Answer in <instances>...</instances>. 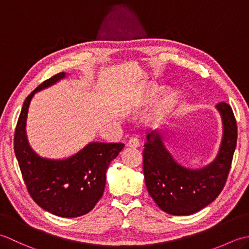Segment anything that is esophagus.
<instances>
[{
  "label": "esophagus",
  "instance_id": "obj_1",
  "mask_svg": "<svg viewBox=\"0 0 249 249\" xmlns=\"http://www.w3.org/2000/svg\"><path fill=\"white\" fill-rule=\"evenodd\" d=\"M127 145L129 147H134V149H136V147L140 146V140L137 138V137H131V138H129L128 140Z\"/></svg>",
  "mask_w": 249,
  "mask_h": 249
}]
</instances>
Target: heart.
<instances>
[{
	"label": "heart",
	"mask_w": 249,
	"mask_h": 249,
	"mask_svg": "<svg viewBox=\"0 0 249 249\" xmlns=\"http://www.w3.org/2000/svg\"><path fill=\"white\" fill-rule=\"evenodd\" d=\"M158 89H160V88L155 86V84H152V86H150L149 89H147V94L145 96L144 102H147V100H150L151 98L154 97L156 93L158 92ZM172 100H173V94L170 91H167L165 94H163V96L160 98V105H158V108H160V109L166 108L167 106L172 102Z\"/></svg>",
	"instance_id": "b5f03b06"
}]
</instances>
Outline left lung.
<instances>
[{
  "label": "left lung",
  "mask_w": 249,
  "mask_h": 249,
  "mask_svg": "<svg viewBox=\"0 0 249 249\" xmlns=\"http://www.w3.org/2000/svg\"><path fill=\"white\" fill-rule=\"evenodd\" d=\"M216 109L223 121V140L215 160L201 169L185 168L174 160L163 144L160 131L147 134L144 179L147 192L163 212L192 215L213 202L223 190L236 146L237 127L230 105L221 102Z\"/></svg>",
  "instance_id": "obj_1"
}]
</instances>
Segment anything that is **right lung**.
I'll return each mask as SVG.
<instances>
[{
    "instance_id": "obj_1",
    "label": "right lung",
    "mask_w": 249,
    "mask_h": 249,
    "mask_svg": "<svg viewBox=\"0 0 249 249\" xmlns=\"http://www.w3.org/2000/svg\"><path fill=\"white\" fill-rule=\"evenodd\" d=\"M63 78L65 72L57 73L26 97L15 131L14 150L32 199L47 212L72 218L89 213L102 198L107 169L124 144L91 142L65 160L40 157L32 150L25 131L31 100L36 92Z\"/></svg>"
}]
</instances>
